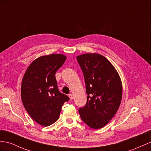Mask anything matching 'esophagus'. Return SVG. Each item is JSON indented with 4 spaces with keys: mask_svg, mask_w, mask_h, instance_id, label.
I'll list each match as a JSON object with an SVG mask.
<instances>
[{
    "mask_svg": "<svg viewBox=\"0 0 151 151\" xmlns=\"http://www.w3.org/2000/svg\"><path fill=\"white\" fill-rule=\"evenodd\" d=\"M69 99H73V94H69Z\"/></svg>",
    "mask_w": 151,
    "mask_h": 151,
    "instance_id": "obj_1",
    "label": "esophagus"
}]
</instances>
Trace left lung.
I'll list each match as a JSON object with an SVG mask.
<instances>
[{"label":"left lung","instance_id":"1","mask_svg":"<svg viewBox=\"0 0 151 151\" xmlns=\"http://www.w3.org/2000/svg\"><path fill=\"white\" fill-rule=\"evenodd\" d=\"M86 82L87 101L78 110L82 121L92 129L106 126L121 105L122 85L117 71L105 57L87 53L76 57Z\"/></svg>","mask_w":151,"mask_h":151}]
</instances>
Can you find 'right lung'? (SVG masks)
I'll use <instances>...</instances> for the list:
<instances>
[{
	"instance_id": "1",
	"label": "right lung",
	"mask_w": 151,
	"mask_h": 151,
	"mask_svg": "<svg viewBox=\"0 0 151 151\" xmlns=\"http://www.w3.org/2000/svg\"><path fill=\"white\" fill-rule=\"evenodd\" d=\"M66 59L53 53L37 58L29 65L22 78L21 98L25 110L39 124L48 126L59 117L68 96L58 90L55 73Z\"/></svg>"
}]
</instances>
